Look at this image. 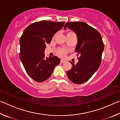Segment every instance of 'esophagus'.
Wrapping results in <instances>:
<instances>
[{"label":"esophagus","mask_w":120,"mask_h":120,"mask_svg":"<svg viewBox=\"0 0 120 120\" xmlns=\"http://www.w3.org/2000/svg\"><path fill=\"white\" fill-rule=\"evenodd\" d=\"M66 62V61L64 60V59H61V60H60V62L61 63H64V62Z\"/></svg>","instance_id":"1"}]
</instances>
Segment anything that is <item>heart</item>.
<instances>
[{"instance_id": "b5f03b06", "label": "heart", "mask_w": 120, "mask_h": 120, "mask_svg": "<svg viewBox=\"0 0 120 120\" xmlns=\"http://www.w3.org/2000/svg\"><path fill=\"white\" fill-rule=\"evenodd\" d=\"M66 50L64 49H59L58 50V53L59 55H60V56H64L66 54Z\"/></svg>"}]
</instances>
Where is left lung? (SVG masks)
Here are the masks:
<instances>
[{"instance_id": "8db88e82", "label": "left lung", "mask_w": 120, "mask_h": 120, "mask_svg": "<svg viewBox=\"0 0 120 120\" xmlns=\"http://www.w3.org/2000/svg\"><path fill=\"white\" fill-rule=\"evenodd\" d=\"M76 34L78 43L75 52L78 62H71L72 68L67 72L72 82L81 84L87 82L98 69L101 61L104 45L101 34L94 28L82 22H68L64 26Z\"/></svg>"}]
</instances>
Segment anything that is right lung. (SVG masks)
<instances>
[{"mask_svg":"<svg viewBox=\"0 0 120 120\" xmlns=\"http://www.w3.org/2000/svg\"><path fill=\"white\" fill-rule=\"evenodd\" d=\"M65 22L41 21L31 24L20 38L19 57L27 74L37 82L49 78L60 59L56 56L45 57L46 44H49Z\"/></svg>","mask_w":120,"mask_h":120,"instance_id":"1","label":"right lung"}]
</instances>
